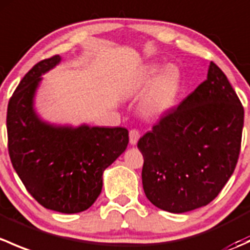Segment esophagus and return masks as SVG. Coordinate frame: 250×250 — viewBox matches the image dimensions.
Wrapping results in <instances>:
<instances>
[{
	"instance_id": "34e87169",
	"label": "esophagus",
	"mask_w": 250,
	"mask_h": 250,
	"mask_svg": "<svg viewBox=\"0 0 250 250\" xmlns=\"http://www.w3.org/2000/svg\"><path fill=\"white\" fill-rule=\"evenodd\" d=\"M139 138H140L139 130H137V129L130 130V132H129V143L132 144V145H137Z\"/></svg>"
}]
</instances>
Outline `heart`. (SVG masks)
Wrapping results in <instances>:
<instances>
[{
  "label": "heart",
  "mask_w": 250,
  "mask_h": 250,
  "mask_svg": "<svg viewBox=\"0 0 250 250\" xmlns=\"http://www.w3.org/2000/svg\"><path fill=\"white\" fill-rule=\"evenodd\" d=\"M158 71L157 66H148L141 74L138 87H148ZM179 93V76L173 70H165L155 80L150 94L146 99V111L151 115L166 112L175 104Z\"/></svg>",
  "instance_id": "1"
}]
</instances>
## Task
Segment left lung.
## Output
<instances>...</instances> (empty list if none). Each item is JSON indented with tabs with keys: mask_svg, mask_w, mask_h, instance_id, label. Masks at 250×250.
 Here are the masks:
<instances>
[{
	"mask_svg": "<svg viewBox=\"0 0 250 250\" xmlns=\"http://www.w3.org/2000/svg\"><path fill=\"white\" fill-rule=\"evenodd\" d=\"M243 121L232 85L210 62L207 80L138 141L147 200L169 213L210 203L236 168Z\"/></svg>",
	"mask_w": 250,
	"mask_h": 250,
	"instance_id": "8db88e82",
	"label": "left lung"
}]
</instances>
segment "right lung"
Returning a JSON list of instances; mask_svg holds the SVG:
<instances>
[{"label": "right lung", "instance_id": "right-lung-1", "mask_svg": "<svg viewBox=\"0 0 250 250\" xmlns=\"http://www.w3.org/2000/svg\"><path fill=\"white\" fill-rule=\"evenodd\" d=\"M59 55L37 62L18 84L7 109L8 152L30 195L41 206L64 214L89 208L102 192L103 173L125 152L129 137L122 127L55 125L34 109L42 75Z\"/></svg>", "mask_w": 250, "mask_h": 250}]
</instances>
